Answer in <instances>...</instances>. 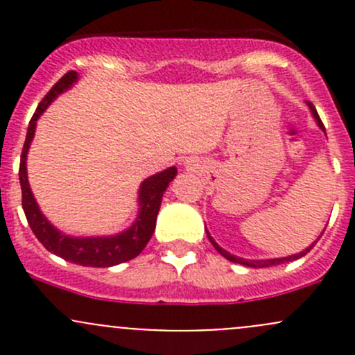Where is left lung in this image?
<instances>
[{"instance_id":"left-lung-1","label":"left lung","mask_w":355,"mask_h":355,"mask_svg":"<svg viewBox=\"0 0 355 355\" xmlns=\"http://www.w3.org/2000/svg\"><path fill=\"white\" fill-rule=\"evenodd\" d=\"M307 106H309V110H311V113H313V116L316 118V123L320 125L321 130H324V125H323V121H321V118H320V114H318L316 108H314V106L311 105V103H307ZM206 234H207V239H209L211 244L214 245V249H216L218 252L221 254V256L227 257V259H228V261H232V263L244 264V266H249V268H268V266H277V264H282V263H288V261H295V259H299V257L306 256V254L309 252L311 249H313L314 244H316V242H314L313 245H309V247H307L306 250H302V252L293 254V256H288V257H277V259H244V257H237V256H234V254L227 252V250H225V249H221V247L218 245L216 242H214V239L211 237L209 232L206 230ZM318 241H320V239H318Z\"/></svg>"}]
</instances>
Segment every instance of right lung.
Returning a JSON list of instances; mask_svg holds the SVG:
<instances>
[{
    "instance_id": "right-lung-1",
    "label": "right lung",
    "mask_w": 355,
    "mask_h": 355,
    "mask_svg": "<svg viewBox=\"0 0 355 355\" xmlns=\"http://www.w3.org/2000/svg\"><path fill=\"white\" fill-rule=\"evenodd\" d=\"M77 71H67L53 85L51 91L44 96V99L39 103L37 110H35L31 121H28L27 137H25L19 170L20 187H22V207L25 218L28 221V227L32 228L37 241L49 252L56 254V256L70 261V263L80 264V266L110 268L114 266V264L134 259L148 245L149 239L153 237V232L156 228V218L161 206V199H163V194L168 185H170V182L177 175V168H166L164 171H159V173L153 175V177L146 178L142 182L141 189H139V206H141L139 207V214L134 223H132V227H128L121 234L110 235V237H70V235L56 230L46 220L44 214L41 213L34 199V194L31 191V185H28L27 180V153L28 148H31L32 139H34L37 118L55 101L56 96L70 89L77 82Z\"/></svg>"
}]
</instances>
